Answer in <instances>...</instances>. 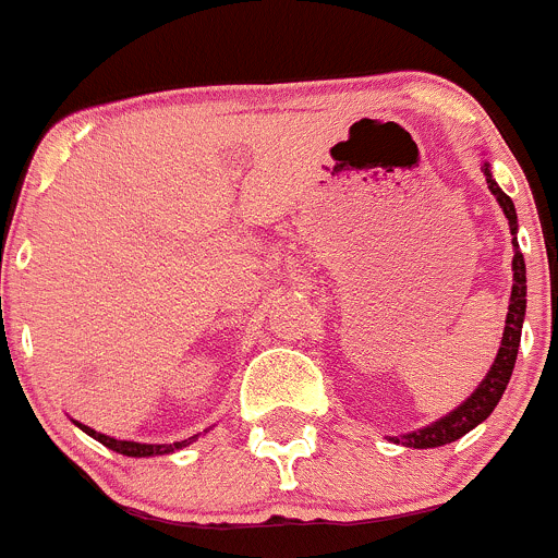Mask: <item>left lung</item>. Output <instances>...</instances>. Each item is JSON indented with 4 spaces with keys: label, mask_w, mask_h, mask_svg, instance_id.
I'll return each mask as SVG.
<instances>
[{
    "label": "left lung",
    "mask_w": 558,
    "mask_h": 558,
    "mask_svg": "<svg viewBox=\"0 0 558 558\" xmlns=\"http://www.w3.org/2000/svg\"><path fill=\"white\" fill-rule=\"evenodd\" d=\"M485 181H488V190L494 192V197L499 201L501 211H505L507 222H510V233H518V217L515 206H512L510 197L499 190V184L490 175L488 162H483ZM512 246H515V255H512V295H510V312H507L505 319V333H501V347L494 357V366L488 368L483 383L477 385L472 396L464 401V404L456 407L453 412H448L445 417L434 421L432 426H423L417 432L401 434V437H390V442H399L404 448H439V445H448L461 439L464 434L472 432L474 426L485 421V417L494 412V407L499 404L501 393H505L507 383L512 377V368H515L518 347H521V328L523 317H526V263H523L521 250H518V241L512 239Z\"/></svg>",
    "instance_id": "left-lung-1"
}]
</instances>
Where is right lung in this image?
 Segmentation results:
<instances>
[{
  "label": "right lung",
  "mask_w": 558,
  "mask_h": 558,
  "mask_svg": "<svg viewBox=\"0 0 558 558\" xmlns=\"http://www.w3.org/2000/svg\"><path fill=\"white\" fill-rule=\"evenodd\" d=\"M75 426H78L81 432L89 434V437L97 439V442H102L105 448L116 450V453H121V456H132V459H146V456H168V453H173V450L186 448V445H192L197 439V434H195V437L181 439V442H173V445H143V442H126V439H113V437H108V434L94 432V428L84 426V423H78V421H75Z\"/></svg>",
  "instance_id": "obj_1"
}]
</instances>
